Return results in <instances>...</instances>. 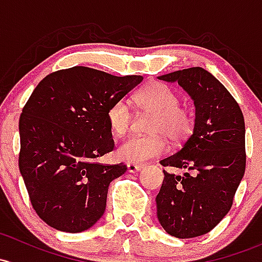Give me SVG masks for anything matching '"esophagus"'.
<instances>
[{"label": "esophagus", "mask_w": 262, "mask_h": 262, "mask_svg": "<svg viewBox=\"0 0 262 262\" xmlns=\"http://www.w3.org/2000/svg\"><path fill=\"white\" fill-rule=\"evenodd\" d=\"M128 170L130 173H137V172H140V170L144 168V166L143 164H137V163H128Z\"/></svg>", "instance_id": "1"}]
</instances>
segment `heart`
Segmentation results:
<instances>
[{
    "mask_svg": "<svg viewBox=\"0 0 262 262\" xmlns=\"http://www.w3.org/2000/svg\"><path fill=\"white\" fill-rule=\"evenodd\" d=\"M136 106L152 117L148 120V136H132L118 148V156L129 163H143L167 152L168 143L163 134L178 143L193 130V117L180 104L174 90L162 82H152L133 96ZM133 112L123 99L115 100L106 110V122L115 136H123L130 126Z\"/></svg>",
    "mask_w": 262,
    "mask_h": 262,
    "instance_id": "obj_1",
    "label": "heart"
}]
</instances>
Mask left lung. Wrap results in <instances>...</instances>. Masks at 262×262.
Listing matches in <instances>:
<instances>
[{
    "label": "left lung",
    "instance_id": "obj_1",
    "mask_svg": "<svg viewBox=\"0 0 262 262\" xmlns=\"http://www.w3.org/2000/svg\"><path fill=\"white\" fill-rule=\"evenodd\" d=\"M158 79L177 81L188 93L196 119L193 133L181 149L159 162L186 172L180 176L163 170L157 216L170 236L197 237L210 232L227 214L244 177V115L230 92L205 69H183Z\"/></svg>",
    "mask_w": 262,
    "mask_h": 262
}]
</instances>
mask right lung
<instances>
[{
    "label": "right lung",
    "instance_id": "obj_1",
    "mask_svg": "<svg viewBox=\"0 0 262 262\" xmlns=\"http://www.w3.org/2000/svg\"><path fill=\"white\" fill-rule=\"evenodd\" d=\"M142 80L74 66L35 88L18 124V168L32 208L49 226L81 232L104 214L110 182L126 170L95 162L114 149L106 110Z\"/></svg>",
    "mask_w": 262,
    "mask_h": 262
}]
</instances>
